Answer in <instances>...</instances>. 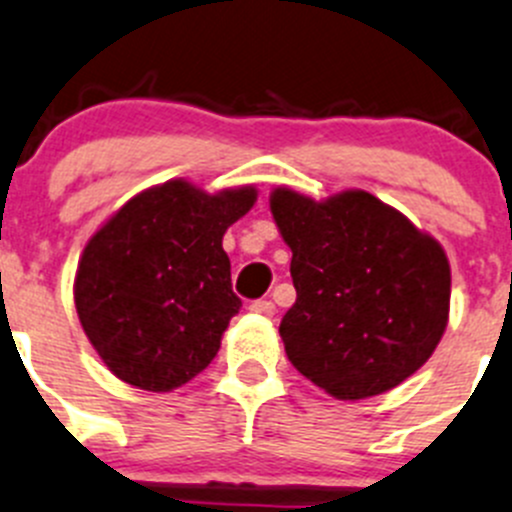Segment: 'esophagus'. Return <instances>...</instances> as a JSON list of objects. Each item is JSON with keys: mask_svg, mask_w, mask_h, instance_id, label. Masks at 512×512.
Segmentation results:
<instances>
[{"mask_svg": "<svg viewBox=\"0 0 512 512\" xmlns=\"http://www.w3.org/2000/svg\"><path fill=\"white\" fill-rule=\"evenodd\" d=\"M250 310L257 315H265V318H272L275 315V303L272 300H252Z\"/></svg>", "mask_w": 512, "mask_h": 512, "instance_id": "esophagus-1", "label": "esophagus"}]
</instances>
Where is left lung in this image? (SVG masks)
Listing matches in <instances>:
<instances>
[{"mask_svg":"<svg viewBox=\"0 0 512 512\" xmlns=\"http://www.w3.org/2000/svg\"><path fill=\"white\" fill-rule=\"evenodd\" d=\"M293 250L290 364L336 399L384 394L427 364L450 318V262L434 237L361 189L326 202L270 194Z\"/></svg>","mask_w":512,"mask_h":512,"instance_id":"8db88e82","label":"left lung"}]
</instances>
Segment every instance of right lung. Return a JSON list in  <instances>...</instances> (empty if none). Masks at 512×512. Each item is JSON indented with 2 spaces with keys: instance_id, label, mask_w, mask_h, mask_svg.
Here are the masks:
<instances>
[{
  "instance_id": "add662e5",
  "label": "right lung",
  "mask_w": 512,
  "mask_h": 512,
  "mask_svg": "<svg viewBox=\"0 0 512 512\" xmlns=\"http://www.w3.org/2000/svg\"><path fill=\"white\" fill-rule=\"evenodd\" d=\"M255 199V186L207 194L174 179L128 199L90 237L75 310L118 379L171 391L212 364L242 308L222 237Z\"/></svg>"
}]
</instances>
